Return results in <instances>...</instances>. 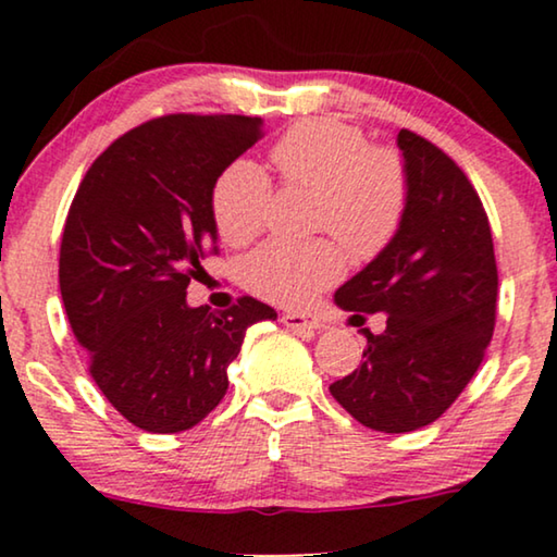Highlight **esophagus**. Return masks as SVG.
Returning <instances> with one entry per match:
<instances>
[{"mask_svg": "<svg viewBox=\"0 0 557 557\" xmlns=\"http://www.w3.org/2000/svg\"><path fill=\"white\" fill-rule=\"evenodd\" d=\"M281 324H284L286 330H294V332L326 330V322H324L322 317H317V314H299V311H292V314L281 317Z\"/></svg>", "mask_w": 557, "mask_h": 557, "instance_id": "obj_1", "label": "esophagus"}]
</instances>
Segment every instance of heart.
I'll return each mask as SVG.
<instances>
[{"label":"heart","instance_id":"heart-1","mask_svg":"<svg viewBox=\"0 0 557 557\" xmlns=\"http://www.w3.org/2000/svg\"><path fill=\"white\" fill-rule=\"evenodd\" d=\"M271 159L292 185L314 189V225L357 258H372L398 233L408 205V174L393 149L370 147L362 128L337 119H304L273 144ZM271 180L250 159L225 166L210 208L220 238L246 246L261 233ZM345 271L332 240H271L243 263L248 288L281 307H307Z\"/></svg>","mask_w":557,"mask_h":557}]
</instances>
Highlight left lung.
Masks as SVG:
<instances>
[{"mask_svg":"<svg viewBox=\"0 0 557 557\" xmlns=\"http://www.w3.org/2000/svg\"><path fill=\"white\" fill-rule=\"evenodd\" d=\"M398 149L408 174L403 223L334 294L345 311L387 314L383 334L362 330L360 368L330 385L355 421L383 433L423 429L459 398L484 360L497 311L490 220L467 174L408 128Z\"/></svg>","mask_w":557,"mask_h":557,"instance_id":"1","label":"left lung"}]
</instances>
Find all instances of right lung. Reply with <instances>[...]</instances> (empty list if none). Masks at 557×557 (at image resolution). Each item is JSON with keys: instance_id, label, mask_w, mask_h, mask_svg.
<instances>
[{"instance_id": "1", "label": "right lung", "mask_w": 557, "mask_h": 557, "mask_svg": "<svg viewBox=\"0 0 557 557\" xmlns=\"http://www.w3.org/2000/svg\"><path fill=\"white\" fill-rule=\"evenodd\" d=\"M263 136L258 116L172 113L132 128L90 164L60 243V294L96 385L149 433L193 429L223 400L250 324L276 319L243 296L189 307L215 250V180Z\"/></svg>"}]
</instances>
